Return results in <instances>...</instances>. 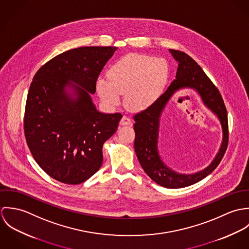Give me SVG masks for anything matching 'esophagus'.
I'll use <instances>...</instances> for the list:
<instances>
[{"label": "esophagus", "mask_w": 249, "mask_h": 249, "mask_svg": "<svg viewBox=\"0 0 249 249\" xmlns=\"http://www.w3.org/2000/svg\"><path fill=\"white\" fill-rule=\"evenodd\" d=\"M120 124L121 125H128V124H131V120L126 117V116H123V118L121 119L120 121Z\"/></svg>", "instance_id": "1"}]
</instances>
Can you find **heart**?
Returning a JSON list of instances; mask_svg holds the SVG:
<instances>
[{
  "label": "heart",
  "mask_w": 249,
  "mask_h": 249,
  "mask_svg": "<svg viewBox=\"0 0 249 249\" xmlns=\"http://www.w3.org/2000/svg\"><path fill=\"white\" fill-rule=\"evenodd\" d=\"M108 80L99 78L96 90L108 107L120 103L131 111H142L158 98L168 78V66L164 59L144 54H127L117 60L107 71Z\"/></svg>",
  "instance_id": "b5f03b06"
}]
</instances>
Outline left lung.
I'll list each match as a JSON object with an SVG mask.
<instances>
[{"label": "left lung", "mask_w": 249, "mask_h": 249, "mask_svg": "<svg viewBox=\"0 0 249 249\" xmlns=\"http://www.w3.org/2000/svg\"><path fill=\"white\" fill-rule=\"evenodd\" d=\"M170 52L178 62L177 78L150 107L133 116L135 121L134 149L144 173L149 178L162 187L178 189L202 180L217 167L228 144V120L219 91L200 66L183 52L177 50H170ZM184 88L195 89L200 94L204 103L219 118L224 133L223 142L213 162L204 170L193 175L178 174L167 167L160 158L157 146L160 113L171 96Z\"/></svg>", "instance_id": "8db88e82"}]
</instances>
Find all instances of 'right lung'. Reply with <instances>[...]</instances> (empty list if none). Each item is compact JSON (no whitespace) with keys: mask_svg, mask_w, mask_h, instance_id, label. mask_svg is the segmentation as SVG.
Listing matches in <instances>:
<instances>
[{"mask_svg":"<svg viewBox=\"0 0 249 249\" xmlns=\"http://www.w3.org/2000/svg\"><path fill=\"white\" fill-rule=\"evenodd\" d=\"M116 50H69L34 76L25 109V137L36 163L59 182L80 184L103 164V145L116 132L123 115L99 112L90 95Z\"/></svg>","mask_w":249,"mask_h":249,"instance_id":"add662e5","label":"right lung"}]
</instances>
